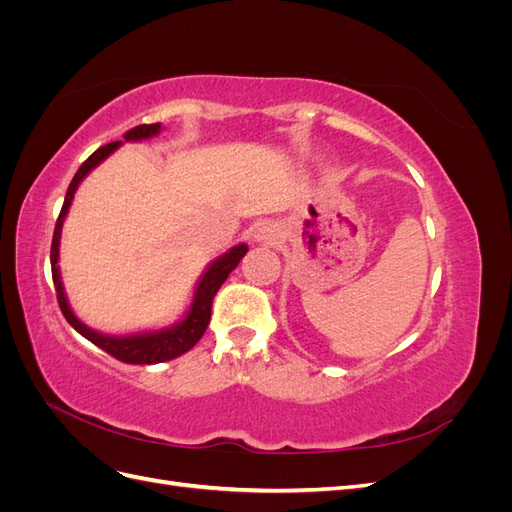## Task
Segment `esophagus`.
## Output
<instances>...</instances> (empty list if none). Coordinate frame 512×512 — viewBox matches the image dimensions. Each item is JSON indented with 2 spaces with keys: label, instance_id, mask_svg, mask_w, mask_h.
Wrapping results in <instances>:
<instances>
[{
  "label": "esophagus",
  "instance_id": "obj_1",
  "mask_svg": "<svg viewBox=\"0 0 512 512\" xmlns=\"http://www.w3.org/2000/svg\"><path fill=\"white\" fill-rule=\"evenodd\" d=\"M254 239L260 243H273L277 239V230L273 226H260L254 232Z\"/></svg>",
  "mask_w": 512,
  "mask_h": 512
}]
</instances>
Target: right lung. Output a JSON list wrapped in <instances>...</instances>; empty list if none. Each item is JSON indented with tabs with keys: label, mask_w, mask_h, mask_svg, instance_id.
Here are the masks:
<instances>
[{
	"label": "right lung",
	"mask_w": 512,
	"mask_h": 512,
	"mask_svg": "<svg viewBox=\"0 0 512 512\" xmlns=\"http://www.w3.org/2000/svg\"><path fill=\"white\" fill-rule=\"evenodd\" d=\"M162 130V123H145V126H136L123 134V138L130 143L138 141H147V138L158 136ZM123 145L121 141L117 143H108L100 147L98 151L91 153V156L81 164V168L76 170L74 179L68 185L64 207H61V213L55 224L53 232V243H51V269H53V284L57 290V301L61 307V314L72 324L74 331H79L85 339H89L91 344H96L104 352H108L115 359L130 363V365H153V363H164L170 359H177V356L185 354L190 348L196 346V342L203 333L207 331V324L211 320V303L215 292L220 290V286L226 282V277L230 275L232 269H237L239 260L245 256L247 245L239 243L222 256L215 258L211 265L205 269V273L200 275V280L194 288V297L188 307V312L181 320H177L170 327L158 329V331H143V333H130V335H106L100 331L89 329L85 322L76 318V314L70 309L68 297L64 292V284H61V273H59V241H61V228H64V220L68 215V209L72 205V198L76 188H79L81 181L94 170L98 164H102L115 149Z\"/></svg>",
	"instance_id": "obj_1"
}]
</instances>
